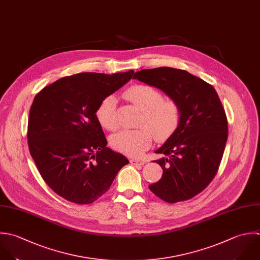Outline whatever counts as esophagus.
I'll list each match as a JSON object with an SVG mask.
<instances>
[{"label": "esophagus", "mask_w": 260, "mask_h": 260, "mask_svg": "<svg viewBox=\"0 0 260 260\" xmlns=\"http://www.w3.org/2000/svg\"><path fill=\"white\" fill-rule=\"evenodd\" d=\"M129 162H131L132 165H144L145 164L143 161H140V160H137V159H131Z\"/></svg>", "instance_id": "1"}]
</instances>
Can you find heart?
Listing matches in <instances>:
<instances>
[{
	"mask_svg": "<svg viewBox=\"0 0 260 260\" xmlns=\"http://www.w3.org/2000/svg\"><path fill=\"white\" fill-rule=\"evenodd\" d=\"M124 97L134 103L141 115L138 125L145 126L136 129H122L110 137V145L116 151L129 157H140L151 145L152 134L157 140L171 136L178 127L180 109L176 102L164 100L161 92L148 85H135L128 88ZM116 99L105 97L96 109V118L107 131H114L118 123L116 119Z\"/></svg>",
	"mask_w": 260,
	"mask_h": 260,
	"instance_id": "b5f03b06",
	"label": "heart"
}]
</instances>
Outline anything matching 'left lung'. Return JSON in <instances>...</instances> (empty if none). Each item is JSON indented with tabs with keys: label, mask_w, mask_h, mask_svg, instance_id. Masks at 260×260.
I'll list each match as a JSON object with an SVG mask.
<instances>
[{
	"label": "left lung",
	"mask_w": 260,
	"mask_h": 260,
	"mask_svg": "<svg viewBox=\"0 0 260 260\" xmlns=\"http://www.w3.org/2000/svg\"><path fill=\"white\" fill-rule=\"evenodd\" d=\"M134 79L156 87L176 102L180 121L175 132L155 151L162 178L149 186L164 202L174 204L203 191L215 177L228 139L225 110L215 88L184 70L146 69Z\"/></svg>",
	"instance_id": "8db88e82"
}]
</instances>
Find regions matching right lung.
I'll use <instances>...</instances> for the list:
<instances>
[{"mask_svg": "<svg viewBox=\"0 0 260 260\" xmlns=\"http://www.w3.org/2000/svg\"><path fill=\"white\" fill-rule=\"evenodd\" d=\"M80 73L44 87L28 118V147L46 184L64 200L87 205L104 194L128 160L107 148L96 118L100 102L133 77Z\"/></svg>", "mask_w": 260, "mask_h": 260, "instance_id": "obj_1", "label": "right lung"}]
</instances>
